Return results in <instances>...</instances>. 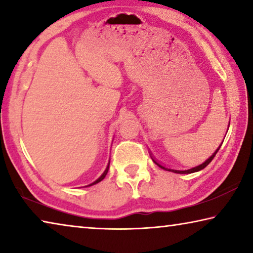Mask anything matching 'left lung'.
I'll return each instance as SVG.
<instances>
[{
  "label": "left lung",
  "mask_w": 253,
  "mask_h": 253,
  "mask_svg": "<svg viewBox=\"0 0 253 253\" xmlns=\"http://www.w3.org/2000/svg\"><path fill=\"white\" fill-rule=\"evenodd\" d=\"M220 147H221V145H220ZM220 147L216 149L215 152H214V154L213 155L210 157V158H208L207 161H205L203 164H201V165H199V166H196V168H193V169H186V170H178V169H169V168H166V166H164V165H162L161 163H158L155 158H154L153 156H151L152 157V160H153V162L155 163V164L157 165V166H160L161 169H165V170H169V172H173V173H177V174H190V173H194V172H199V170H201V169H203L204 168H207V166L210 164V163H211V161L213 160L214 158V156L216 155V153H217V151H219L220 149Z\"/></svg>",
  "instance_id": "left-lung-1"
}]
</instances>
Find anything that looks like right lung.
<instances>
[{
    "label": "right lung",
    "mask_w": 253,
    "mask_h": 253,
    "mask_svg": "<svg viewBox=\"0 0 253 253\" xmlns=\"http://www.w3.org/2000/svg\"><path fill=\"white\" fill-rule=\"evenodd\" d=\"M108 169H109V164H108V166H107V169H106V170H105V172H104V173H102V175H101V176H100L99 178H98V179H97V181H95V182H93V183H91V184H90V185H89V186H91V185H93V184H97V183H99L100 181H102V179H104V178H105V176H106V175H107V173H108Z\"/></svg>",
    "instance_id": "obj_1"
}]
</instances>
